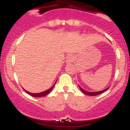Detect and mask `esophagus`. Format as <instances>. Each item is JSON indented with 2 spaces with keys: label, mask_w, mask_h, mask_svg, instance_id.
<instances>
[{
  "label": "esophagus",
  "mask_w": 130,
  "mask_h": 130,
  "mask_svg": "<svg viewBox=\"0 0 130 130\" xmlns=\"http://www.w3.org/2000/svg\"><path fill=\"white\" fill-rule=\"evenodd\" d=\"M73 56L72 55H69L67 57V58H66V62L67 63H70L72 62L73 61Z\"/></svg>",
  "instance_id": "esophagus-1"
}]
</instances>
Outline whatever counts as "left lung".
<instances>
[{"label": "left lung", "mask_w": 130, "mask_h": 130, "mask_svg": "<svg viewBox=\"0 0 130 130\" xmlns=\"http://www.w3.org/2000/svg\"><path fill=\"white\" fill-rule=\"evenodd\" d=\"M79 88H80V89H81V91H82L84 93V94H85L88 95V96H97V95L100 94H102V93L104 92H105V91H106V90H107L108 88H109H109H106V89H105V90H102V91H100V92H90L86 91V90H83V88H81L80 87H79Z\"/></svg>", "instance_id": "left-lung-1"}]
</instances>
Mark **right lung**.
<instances>
[{
    "instance_id": "right-lung-1",
    "label": "right lung",
    "mask_w": 130,
    "mask_h": 130,
    "mask_svg": "<svg viewBox=\"0 0 130 130\" xmlns=\"http://www.w3.org/2000/svg\"><path fill=\"white\" fill-rule=\"evenodd\" d=\"M54 85L53 86V87H51V88H49V90H46V91L43 92L37 93V94H34V93L28 92L26 91V90H25V92H26V93H28V94H30V95H31V96H34V97H43V96H46V95H47L48 94H49V93L50 92H51V90H52L53 88V87H54Z\"/></svg>"
}]
</instances>
